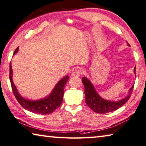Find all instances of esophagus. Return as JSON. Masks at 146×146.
<instances>
[{"mask_svg": "<svg viewBox=\"0 0 146 146\" xmlns=\"http://www.w3.org/2000/svg\"><path fill=\"white\" fill-rule=\"evenodd\" d=\"M83 73V71L81 70V69H77V70H75L74 72L72 73L71 76L72 77H79Z\"/></svg>", "mask_w": 146, "mask_h": 146, "instance_id": "obj_1", "label": "esophagus"}]
</instances>
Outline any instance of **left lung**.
<instances>
[{"label":"left lung","instance_id":"obj_1","mask_svg":"<svg viewBox=\"0 0 146 146\" xmlns=\"http://www.w3.org/2000/svg\"><path fill=\"white\" fill-rule=\"evenodd\" d=\"M128 46H130L127 43ZM134 72L136 73V68L134 69ZM82 82L84 86V93L86 103L88 106L91 108L96 113L99 114H106V113L113 112L123 106L125 103L127 102L133 92L134 85L129 89L128 96L124 99L118 101H106L101 98L95 90L93 84L90 80L86 77L82 78Z\"/></svg>","mask_w":146,"mask_h":146}]
</instances>
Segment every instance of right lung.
I'll return each mask as SVG.
<instances>
[{
    "label": "right lung",
    "mask_w": 146,
    "mask_h": 146,
    "mask_svg": "<svg viewBox=\"0 0 146 146\" xmlns=\"http://www.w3.org/2000/svg\"><path fill=\"white\" fill-rule=\"evenodd\" d=\"M19 47L16 48L13 55L17 52ZM12 68H11V62L10 64V80L11 82V89L13 93L14 94L15 98L17 99L18 102L25 109L30 111V112L39 114H48L58 108L61 105L63 100V97L64 94L65 85L68 81V75L66 76L62 79L57 83L54 90H52V93L47 98L38 101H30L23 98L20 96L12 80Z\"/></svg>",
    "instance_id": "right-lung-1"
}]
</instances>
